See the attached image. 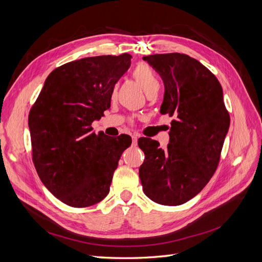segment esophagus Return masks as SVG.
Segmentation results:
<instances>
[{"instance_id":"esophagus-1","label":"esophagus","mask_w":262,"mask_h":262,"mask_svg":"<svg viewBox=\"0 0 262 262\" xmlns=\"http://www.w3.org/2000/svg\"><path fill=\"white\" fill-rule=\"evenodd\" d=\"M132 142H133V144H137L138 136H136V134H133V136H132Z\"/></svg>"}]
</instances>
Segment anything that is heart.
Returning a JSON list of instances; mask_svg holds the SVG:
<instances>
[{
    "label": "heart",
    "instance_id": "1",
    "mask_svg": "<svg viewBox=\"0 0 262 262\" xmlns=\"http://www.w3.org/2000/svg\"><path fill=\"white\" fill-rule=\"evenodd\" d=\"M133 77L141 85L145 94H157L160 90V82H158L153 70L146 64H139L133 71Z\"/></svg>",
    "mask_w": 262,
    "mask_h": 262
}]
</instances>
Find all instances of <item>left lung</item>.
Masks as SVG:
<instances>
[{
	"mask_svg": "<svg viewBox=\"0 0 262 262\" xmlns=\"http://www.w3.org/2000/svg\"><path fill=\"white\" fill-rule=\"evenodd\" d=\"M143 60L164 82L161 114L175 119L165 150L155 140H139L145 155L141 184L152 201L180 205L199 193L216 170L229 128L223 90L209 69L187 54H152Z\"/></svg>",
	"mask_w": 262,
	"mask_h": 262,
	"instance_id": "8db88e82",
	"label": "left lung"
}]
</instances>
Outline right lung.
I'll list each match as a JSON object with an SVG mask.
<instances>
[{
	"mask_svg": "<svg viewBox=\"0 0 262 262\" xmlns=\"http://www.w3.org/2000/svg\"><path fill=\"white\" fill-rule=\"evenodd\" d=\"M131 54L98 55L66 63L46 78L28 117L33 160L49 191L70 207L85 208L109 193L114 171L131 138H107L92 123L110 108L116 83Z\"/></svg>",
	"mask_w": 262,
	"mask_h": 262,
	"instance_id": "obj_1",
	"label": "right lung"
}]
</instances>
